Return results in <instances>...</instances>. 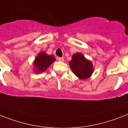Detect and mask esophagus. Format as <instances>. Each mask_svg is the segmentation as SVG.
<instances>
[{
    "label": "esophagus",
    "instance_id": "obj_1",
    "mask_svg": "<svg viewBox=\"0 0 128 128\" xmlns=\"http://www.w3.org/2000/svg\"><path fill=\"white\" fill-rule=\"evenodd\" d=\"M58 61H60V62H64V58L63 57H59L58 58Z\"/></svg>",
    "mask_w": 128,
    "mask_h": 128
}]
</instances>
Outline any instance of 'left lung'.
Instances as JSON below:
<instances>
[{
	"mask_svg": "<svg viewBox=\"0 0 128 128\" xmlns=\"http://www.w3.org/2000/svg\"><path fill=\"white\" fill-rule=\"evenodd\" d=\"M69 65L74 74L81 80L90 77L94 72L92 61L86 58L80 52L73 54L72 59L69 62Z\"/></svg>",
	"mask_w": 128,
	"mask_h": 128,
	"instance_id": "8db88e82",
	"label": "left lung"
}]
</instances>
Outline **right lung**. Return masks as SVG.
<instances>
[{"mask_svg":"<svg viewBox=\"0 0 128 128\" xmlns=\"http://www.w3.org/2000/svg\"><path fill=\"white\" fill-rule=\"evenodd\" d=\"M55 58L53 55H49L44 51H41L36 56L33 62L34 72L36 74H40L48 69L51 64L55 61Z\"/></svg>","mask_w":128,"mask_h":128,"instance_id":"obj_1","label":"right lung"}]
</instances>
